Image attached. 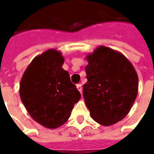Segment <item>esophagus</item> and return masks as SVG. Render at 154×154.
I'll return each instance as SVG.
<instances>
[{
	"label": "esophagus",
	"instance_id": "obj_1",
	"mask_svg": "<svg viewBox=\"0 0 154 154\" xmlns=\"http://www.w3.org/2000/svg\"><path fill=\"white\" fill-rule=\"evenodd\" d=\"M76 87H77V89L79 90V91L80 92V93H82V91H83V88H82V85L79 83V84H77V86H76Z\"/></svg>",
	"mask_w": 154,
	"mask_h": 154
}]
</instances>
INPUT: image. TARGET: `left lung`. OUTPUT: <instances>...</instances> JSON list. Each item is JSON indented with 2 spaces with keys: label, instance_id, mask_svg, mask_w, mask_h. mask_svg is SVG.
<instances>
[{
  "label": "left lung",
  "instance_id": "1",
  "mask_svg": "<svg viewBox=\"0 0 154 154\" xmlns=\"http://www.w3.org/2000/svg\"><path fill=\"white\" fill-rule=\"evenodd\" d=\"M87 82L83 98L90 115L98 123L110 126L130 112L138 91V76L122 53L100 46L87 55Z\"/></svg>",
  "mask_w": 154,
  "mask_h": 154
}]
</instances>
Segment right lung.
Here are the masks:
<instances>
[{"mask_svg": "<svg viewBox=\"0 0 154 154\" xmlns=\"http://www.w3.org/2000/svg\"><path fill=\"white\" fill-rule=\"evenodd\" d=\"M63 63L60 51L49 49L33 59L20 84V96L28 114L48 129L63 125L81 98L69 73L63 69Z\"/></svg>", "mask_w": 154, "mask_h": 154, "instance_id": "right-lung-1", "label": "right lung"}]
</instances>
